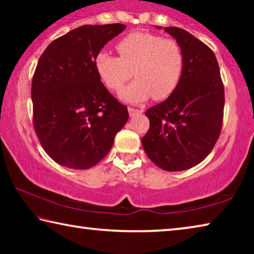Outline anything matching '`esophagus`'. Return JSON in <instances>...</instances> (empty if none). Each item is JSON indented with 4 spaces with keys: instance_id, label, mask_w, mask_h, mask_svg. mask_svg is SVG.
Instances as JSON below:
<instances>
[{
    "instance_id": "1",
    "label": "esophagus",
    "mask_w": 254,
    "mask_h": 254,
    "mask_svg": "<svg viewBox=\"0 0 254 254\" xmlns=\"http://www.w3.org/2000/svg\"><path fill=\"white\" fill-rule=\"evenodd\" d=\"M127 111H128V114H130V117H133V115H135L137 113H140V112H142V111L136 110V109H134V107H131V106L127 107Z\"/></svg>"
}]
</instances>
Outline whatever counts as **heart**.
I'll return each mask as SVG.
<instances>
[{
    "label": "heart",
    "mask_w": 254,
    "mask_h": 254,
    "mask_svg": "<svg viewBox=\"0 0 254 254\" xmlns=\"http://www.w3.org/2000/svg\"><path fill=\"white\" fill-rule=\"evenodd\" d=\"M120 57L102 51L95 58V68L107 87L118 92L132 77L134 81L121 96L140 102L152 96L161 101L173 94L182 79L184 54L177 41L149 32H133L117 44Z\"/></svg>",
    "instance_id": "obj_1"
}]
</instances>
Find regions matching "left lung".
<instances>
[{"instance_id": "obj_1", "label": "left lung", "mask_w": 254, "mask_h": 254, "mask_svg": "<svg viewBox=\"0 0 254 254\" xmlns=\"http://www.w3.org/2000/svg\"><path fill=\"white\" fill-rule=\"evenodd\" d=\"M184 54V71L176 91L145 112L149 130L142 137L147 156L166 171L198 165L218 140L224 115V85L208 46L184 29L167 27Z\"/></svg>"}]
</instances>
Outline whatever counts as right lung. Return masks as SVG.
I'll use <instances>...</instances> for the list:
<instances>
[{"mask_svg": "<svg viewBox=\"0 0 254 254\" xmlns=\"http://www.w3.org/2000/svg\"><path fill=\"white\" fill-rule=\"evenodd\" d=\"M126 29L121 23L81 25L54 40L32 77L33 127L47 154L62 166L88 169L112 148L127 109L101 81L95 58Z\"/></svg>", "mask_w": 254, "mask_h": 254, "instance_id": "obj_1", "label": "right lung"}]
</instances>
